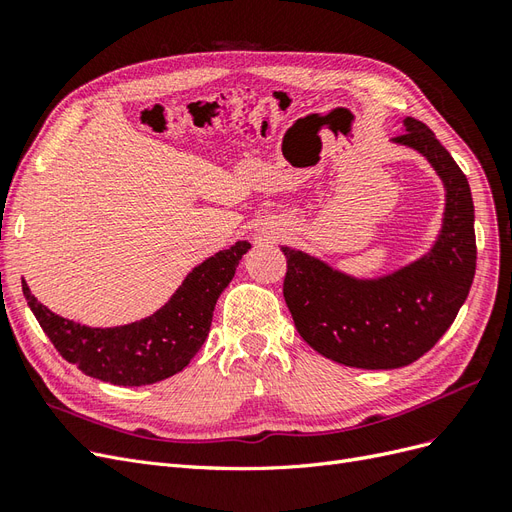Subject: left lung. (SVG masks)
Returning <instances> with one entry per match:
<instances>
[{
  "label": "left lung",
  "instance_id": "8db88e82",
  "mask_svg": "<svg viewBox=\"0 0 512 512\" xmlns=\"http://www.w3.org/2000/svg\"><path fill=\"white\" fill-rule=\"evenodd\" d=\"M393 143L421 153L444 185L442 228L427 254L363 280L282 247L288 260L284 299L299 335L327 359L359 369H397L421 359L457 318L476 271L466 175L423 121L406 117Z\"/></svg>",
  "mask_w": 512,
  "mask_h": 512
}]
</instances>
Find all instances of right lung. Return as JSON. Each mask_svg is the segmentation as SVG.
Instances as JSON below:
<instances>
[{"label":"right lung","instance_id":"obj_1","mask_svg":"<svg viewBox=\"0 0 512 512\" xmlns=\"http://www.w3.org/2000/svg\"><path fill=\"white\" fill-rule=\"evenodd\" d=\"M250 243L237 241L194 267L158 312L121 327H87L53 314L23 280V294L57 352L85 376L143 386L175 376L205 344L213 309Z\"/></svg>","mask_w":512,"mask_h":512}]
</instances>
